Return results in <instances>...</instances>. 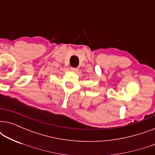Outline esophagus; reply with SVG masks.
I'll return each mask as SVG.
<instances>
[{"label": "esophagus", "instance_id": "1", "mask_svg": "<svg viewBox=\"0 0 155 155\" xmlns=\"http://www.w3.org/2000/svg\"><path fill=\"white\" fill-rule=\"evenodd\" d=\"M71 70L72 71H73V72H76V71H78V68H74V67H71Z\"/></svg>", "mask_w": 155, "mask_h": 155}]
</instances>
